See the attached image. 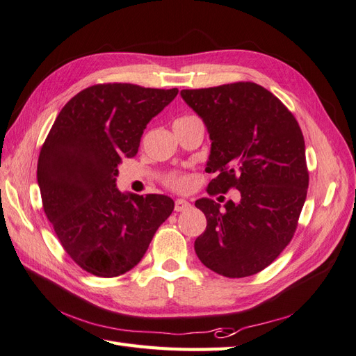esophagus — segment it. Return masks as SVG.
<instances>
[{
  "label": "esophagus",
  "mask_w": 356,
  "mask_h": 356,
  "mask_svg": "<svg viewBox=\"0 0 356 356\" xmlns=\"http://www.w3.org/2000/svg\"><path fill=\"white\" fill-rule=\"evenodd\" d=\"M190 207H191V204L187 200H184V199H177L175 200V211L177 212L187 211V209H190Z\"/></svg>",
  "instance_id": "obj_1"
}]
</instances>
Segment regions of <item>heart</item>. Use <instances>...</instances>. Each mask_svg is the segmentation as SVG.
Returning a JSON list of instances; mask_svg holds the SVG:
<instances>
[{
  "mask_svg": "<svg viewBox=\"0 0 356 356\" xmlns=\"http://www.w3.org/2000/svg\"><path fill=\"white\" fill-rule=\"evenodd\" d=\"M190 117H182V118H190ZM168 182H169V187H172L177 191H186L191 186L190 177H186V175H174L172 178H169Z\"/></svg>",
  "mask_w": 356,
  "mask_h": 356,
  "instance_id": "1",
  "label": "heart"
}]
</instances>
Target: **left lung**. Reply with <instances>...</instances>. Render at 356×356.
<instances>
[{"mask_svg": "<svg viewBox=\"0 0 356 356\" xmlns=\"http://www.w3.org/2000/svg\"><path fill=\"white\" fill-rule=\"evenodd\" d=\"M208 129L209 195L239 190V200H196L208 225L195 242L199 260L225 277L272 264L293 239L307 195L301 129L273 93L251 81L181 90ZM222 197V196H220ZM218 197V199H220Z\"/></svg>", "mask_w": 356, "mask_h": 356, "instance_id": "1", "label": "left lung"}]
</instances>
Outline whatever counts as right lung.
Segmentation results:
<instances>
[{
  "label": "right lung",
  "mask_w": 356,
  "mask_h": 356,
  "mask_svg": "<svg viewBox=\"0 0 356 356\" xmlns=\"http://www.w3.org/2000/svg\"><path fill=\"white\" fill-rule=\"evenodd\" d=\"M178 89L96 84L60 110L42 145L37 179L42 208L63 250L86 272L120 276L134 268L174 211L165 195L115 187L118 165L136 156L144 129Z\"/></svg>",
  "instance_id": "right-lung-1"
}]
</instances>
